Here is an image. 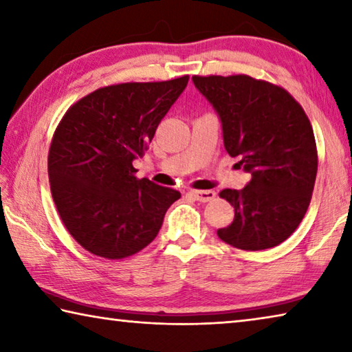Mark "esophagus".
<instances>
[{"label":"esophagus","instance_id":"34e87169","mask_svg":"<svg viewBox=\"0 0 352 352\" xmlns=\"http://www.w3.org/2000/svg\"><path fill=\"white\" fill-rule=\"evenodd\" d=\"M189 194L192 195V197H194L195 200H199V201H204V204H206V201H211V200L216 199V192H214V190H211V189L190 190Z\"/></svg>","mask_w":352,"mask_h":352}]
</instances>
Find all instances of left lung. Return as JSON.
<instances>
[{
    "label": "left lung",
    "mask_w": 352,
    "mask_h": 352,
    "mask_svg": "<svg viewBox=\"0 0 352 352\" xmlns=\"http://www.w3.org/2000/svg\"><path fill=\"white\" fill-rule=\"evenodd\" d=\"M219 113L223 144L252 180L220 190L234 220L217 234L231 247L258 252L294 233L312 199L318 169L314 130L298 100L283 87L247 74L192 76Z\"/></svg>",
    "instance_id": "1"
}]
</instances>
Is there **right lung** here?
Returning <instances> with one entry per match:
<instances>
[{
    "label": "right lung",
    "instance_id": "obj_1",
    "mask_svg": "<svg viewBox=\"0 0 352 352\" xmlns=\"http://www.w3.org/2000/svg\"><path fill=\"white\" fill-rule=\"evenodd\" d=\"M189 76L94 90L69 107L47 153L52 200L65 228L87 252L118 261L146 248L178 190L135 174L158 124Z\"/></svg>",
    "mask_w": 352,
    "mask_h": 352
}]
</instances>
